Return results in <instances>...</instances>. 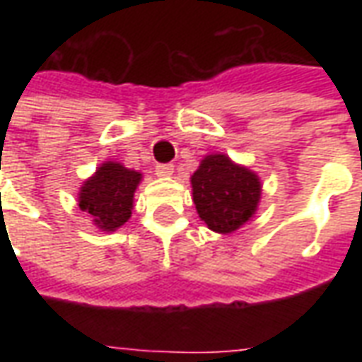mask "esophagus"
<instances>
[{
	"label": "esophagus",
	"instance_id": "esophagus-1",
	"mask_svg": "<svg viewBox=\"0 0 362 362\" xmlns=\"http://www.w3.org/2000/svg\"><path fill=\"white\" fill-rule=\"evenodd\" d=\"M174 173V166L168 165V163H160V165L155 166V174L160 176V178H168V176H173Z\"/></svg>",
	"mask_w": 362,
	"mask_h": 362
}]
</instances>
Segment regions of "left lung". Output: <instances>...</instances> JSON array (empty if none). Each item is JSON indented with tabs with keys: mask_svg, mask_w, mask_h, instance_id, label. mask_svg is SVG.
I'll list each match as a JSON object with an SVG mask.
<instances>
[{
	"mask_svg": "<svg viewBox=\"0 0 362 362\" xmlns=\"http://www.w3.org/2000/svg\"><path fill=\"white\" fill-rule=\"evenodd\" d=\"M189 182L197 215L215 233H235L258 209L262 197L258 174L233 163L227 155H207Z\"/></svg>",
	"mask_w": 362,
	"mask_h": 362,
	"instance_id": "1",
	"label": "left lung"
}]
</instances>
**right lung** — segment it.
I'll list each match as a JSON object with an SVG mask.
<instances>
[{
  "instance_id": "add662e5",
  "label": "right lung",
  "mask_w": 362,
  "mask_h": 362,
  "mask_svg": "<svg viewBox=\"0 0 362 362\" xmlns=\"http://www.w3.org/2000/svg\"><path fill=\"white\" fill-rule=\"evenodd\" d=\"M141 178V173L114 160H106L89 180L83 182L79 189L81 211L89 213L100 230H116L132 217L134 194Z\"/></svg>"
}]
</instances>
